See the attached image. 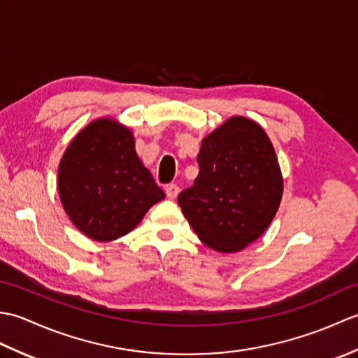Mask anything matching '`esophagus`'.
<instances>
[{"mask_svg": "<svg viewBox=\"0 0 358 358\" xmlns=\"http://www.w3.org/2000/svg\"><path fill=\"white\" fill-rule=\"evenodd\" d=\"M178 194H180V187L177 185L171 183V185L166 186V195L169 196V199H177Z\"/></svg>", "mask_w": 358, "mask_h": 358, "instance_id": "1", "label": "esophagus"}]
</instances>
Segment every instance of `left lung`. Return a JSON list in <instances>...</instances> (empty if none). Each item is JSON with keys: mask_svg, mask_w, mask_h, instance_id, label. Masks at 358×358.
<instances>
[{"mask_svg": "<svg viewBox=\"0 0 358 358\" xmlns=\"http://www.w3.org/2000/svg\"><path fill=\"white\" fill-rule=\"evenodd\" d=\"M194 186L178 195L187 223L210 249L240 252L268 229L283 177L272 143L254 120L235 115L206 135Z\"/></svg>", "mask_w": 358, "mask_h": 358, "instance_id": "1", "label": "left lung"}]
</instances>
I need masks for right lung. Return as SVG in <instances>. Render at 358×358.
Returning <instances> with one entry per match:
<instances>
[{"label":"right lung","instance_id":"1","mask_svg":"<svg viewBox=\"0 0 358 358\" xmlns=\"http://www.w3.org/2000/svg\"><path fill=\"white\" fill-rule=\"evenodd\" d=\"M58 194L78 231L95 241L129 234L164 199L135 152L131 129L96 118L75 135L58 166Z\"/></svg>","mask_w":358,"mask_h":358}]
</instances>
